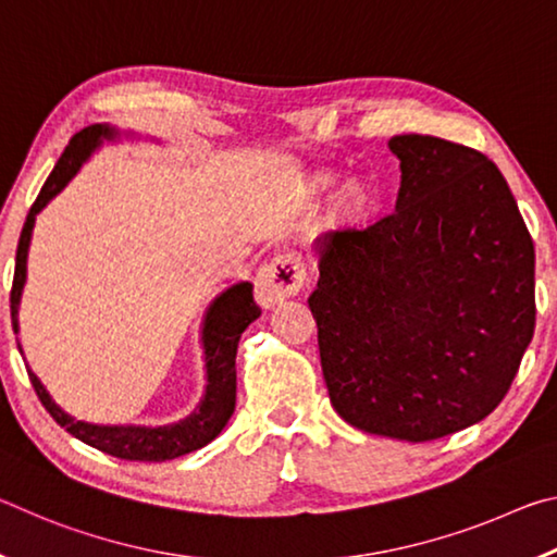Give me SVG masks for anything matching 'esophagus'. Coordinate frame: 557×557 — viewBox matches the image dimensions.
Wrapping results in <instances>:
<instances>
[{
    "instance_id": "obj_1",
    "label": "esophagus",
    "mask_w": 557,
    "mask_h": 557,
    "mask_svg": "<svg viewBox=\"0 0 557 557\" xmlns=\"http://www.w3.org/2000/svg\"><path fill=\"white\" fill-rule=\"evenodd\" d=\"M309 282V270L295 250H282L272 258L258 277V297L262 305H275L287 297L299 295Z\"/></svg>"
}]
</instances>
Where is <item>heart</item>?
<instances>
[{
  "label": "heart",
  "mask_w": 557,
  "mask_h": 557,
  "mask_svg": "<svg viewBox=\"0 0 557 557\" xmlns=\"http://www.w3.org/2000/svg\"><path fill=\"white\" fill-rule=\"evenodd\" d=\"M361 201H363V194L358 191V188H351V191H348V196H346L348 209H356V206H361Z\"/></svg>",
  "instance_id": "heart-1"
}]
</instances>
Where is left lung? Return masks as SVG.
<instances>
[{"label": "left lung", "instance_id": "obj_1", "mask_svg": "<svg viewBox=\"0 0 557 557\" xmlns=\"http://www.w3.org/2000/svg\"><path fill=\"white\" fill-rule=\"evenodd\" d=\"M395 211L314 243L309 309L334 410L371 435L430 442L482 422L535 326V250L494 162L398 135Z\"/></svg>", "mask_w": 557, "mask_h": 557}]
</instances>
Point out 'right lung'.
I'll return each mask as SVG.
<instances>
[{"label": "right lung", "mask_w": 557, "mask_h": 557, "mask_svg": "<svg viewBox=\"0 0 557 557\" xmlns=\"http://www.w3.org/2000/svg\"><path fill=\"white\" fill-rule=\"evenodd\" d=\"M122 135L135 137L132 132H122L106 122L90 125L75 135L65 152L61 154L59 164L53 166L51 176L46 178L39 199L34 201L26 223L22 228L16 248V268H14V285H12V326L18 334V305H22V292L26 285V260H29V245L36 215H39L51 199H55L71 178L78 174V169L88 162L92 152H98L102 143H117ZM260 317V307L252 299V285L248 280L235 282L225 287L215 297L209 309H206L201 322V346H203V371L206 385L203 395L191 414L184 420L169 422V425H96L73 418L65 412L59 403L51 398L46 385L39 381L29 366V379L36 395L44 403V408L51 412V418L59 422L65 432L78 437L86 445L96 447L106 455L129 459V461H166L176 459L188 451H196L209 445L211 440L221 435V430L228 425L231 414L235 410V354H238L240 334ZM22 351V344H18ZM24 354V351H22Z\"/></svg>", "instance_id": "right-lung-1"}]
</instances>
